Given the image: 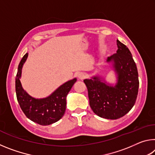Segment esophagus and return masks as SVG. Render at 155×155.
<instances>
[{"label": "esophagus", "mask_w": 155, "mask_h": 155, "mask_svg": "<svg viewBox=\"0 0 155 155\" xmlns=\"http://www.w3.org/2000/svg\"><path fill=\"white\" fill-rule=\"evenodd\" d=\"M77 77H78V79L83 80V79H84V78H85V74H84V73H83V72H79V73H78V74H77Z\"/></svg>", "instance_id": "esophagus-1"}]
</instances>
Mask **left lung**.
Returning a JSON list of instances; mask_svg holds the SVG:
<instances>
[{
    "instance_id": "obj_1",
    "label": "left lung",
    "mask_w": 155,
    "mask_h": 155,
    "mask_svg": "<svg viewBox=\"0 0 155 155\" xmlns=\"http://www.w3.org/2000/svg\"><path fill=\"white\" fill-rule=\"evenodd\" d=\"M117 46L116 53L106 59L116 74L115 86L98 76L84 80L91 109L98 116L110 120L120 118L133 108L140 84L137 66L129 49L117 40Z\"/></svg>"
}]
</instances>
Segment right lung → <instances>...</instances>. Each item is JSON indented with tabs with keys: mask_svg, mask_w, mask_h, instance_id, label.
<instances>
[{
	"mask_svg": "<svg viewBox=\"0 0 155 155\" xmlns=\"http://www.w3.org/2000/svg\"><path fill=\"white\" fill-rule=\"evenodd\" d=\"M27 57L28 53H26L18 65L15 77L18 102L26 116L31 121L43 126L53 124L64 115L66 109V96L77 81V78L65 82L46 98H33L23 89L20 81L23 65Z\"/></svg>",
	"mask_w": 155,
	"mask_h": 155,
	"instance_id": "add662e5",
	"label": "right lung"
}]
</instances>
